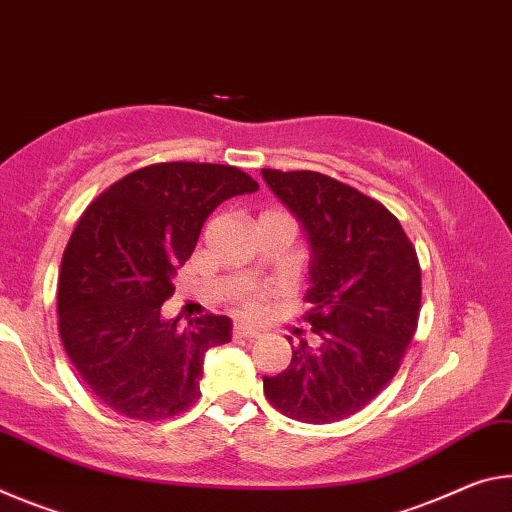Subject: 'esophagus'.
Here are the masks:
<instances>
[{"mask_svg": "<svg viewBox=\"0 0 512 512\" xmlns=\"http://www.w3.org/2000/svg\"><path fill=\"white\" fill-rule=\"evenodd\" d=\"M233 335H236V338H258L261 331H258L256 326H249L245 322H236L233 324Z\"/></svg>", "mask_w": 512, "mask_h": 512, "instance_id": "esophagus-1", "label": "esophagus"}]
</instances>
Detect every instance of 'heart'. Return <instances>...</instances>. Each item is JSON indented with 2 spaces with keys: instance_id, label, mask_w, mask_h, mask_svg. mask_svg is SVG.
<instances>
[{
  "instance_id": "1",
  "label": "heart",
  "mask_w": 512,
  "mask_h": 512,
  "mask_svg": "<svg viewBox=\"0 0 512 512\" xmlns=\"http://www.w3.org/2000/svg\"><path fill=\"white\" fill-rule=\"evenodd\" d=\"M263 299H265V295L247 297V299H245V308H247V311H258V308L263 306Z\"/></svg>"
}]
</instances>
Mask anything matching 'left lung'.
Wrapping results in <instances>:
<instances>
[{"mask_svg": "<svg viewBox=\"0 0 512 512\" xmlns=\"http://www.w3.org/2000/svg\"><path fill=\"white\" fill-rule=\"evenodd\" d=\"M263 179L311 242L304 320L320 338L301 340L288 370L263 376V392L297 422L345 420L399 370L420 320V261L397 217L347 183L311 170Z\"/></svg>", "mask_w": 512, "mask_h": 512, "instance_id": "1", "label": "left lung"}]
</instances>
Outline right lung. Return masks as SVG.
I'll list each match as a JSON object with an SVG mask.
<instances>
[{"label":"right lung","mask_w":512,"mask_h":512,"mask_svg":"<svg viewBox=\"0 0 512 512\" xmlns=\"http://www.w3.org/2000/svg\"><path fill=\"white\" fill-rule=\"evenodd\" d=\"M233 165L156 163L106 188L81 215L58 276V331L83 383L129 420L156 422L199 399L206 351L231 340L208 313L163 320L172 276L224 199L256 192Z\"/></svg>","instance_id":"obj_1"}]
</instances>
